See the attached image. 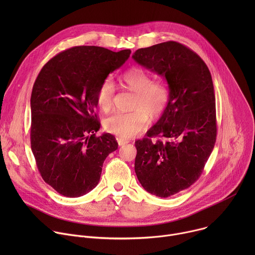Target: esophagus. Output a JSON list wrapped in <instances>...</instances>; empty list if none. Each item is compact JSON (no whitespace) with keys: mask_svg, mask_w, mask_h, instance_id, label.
Instances as JSON below:
<instances>
[{"mask_svg":"<svg viewBox=\"0 0 255 255\" xmlns=\"http://www.w3.org/2000/svg\"><path fill=\"white\" fill-rule=\"evenodd\" d=\"M129 141L128 140H125V139H121V138H119L118 139V144H119V146H123V145H125V144H127Z\"/></svg>","mask_w":255,"mask_h":255,"instance_id":"obj_1","label":"esophagus"}]
</instances>
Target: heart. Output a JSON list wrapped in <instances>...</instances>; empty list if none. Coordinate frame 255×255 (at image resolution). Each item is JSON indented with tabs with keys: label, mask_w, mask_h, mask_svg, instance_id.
I'll list each match as a JSON object with an SVG mask.
<instances>
[{
	"label": "heart",
	"mask_w": 255,
	"mask_h": 255,
	"mask_svg": "<svg viewBox=\"0 0 255 255\" xmlns=\"http://www.w3.org/2000/svg\"><path fill=\"white\" fill-rule=\"evenodd\" d=\"M126 87L136 94L133 109L130 113H116L105 120V129L116 136L129 139L147 128L149 119H159L169 102V90L160 82H154L152 77L140 67H132L122 77ZM115 83L111 78H106L97 92V102L104 111H109L113 106Z\"/></svg>",
	"instance_id": "b5f03b06"
}]
</instances>
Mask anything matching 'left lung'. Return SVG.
<instances>
[{
  "label": "left lung",
  "mask_w": 255,
  "mask_h": 255,
  "mask_svg": "<svg viewBox=\"0 0 255 255\" xmlns=\"http://www.w3.org/2000/svg\"><path fill=\"white\" fill-rule=\"evenodd\" d=\"M132 58L163 77L169 89L166 110L135 141V172L148 193L167 198L188 189L201 175L216 142V104L210 70L187 46L167 41L140 48Z\"/></svg>",
  "instance_id": "obj_1"
}]
</instances>
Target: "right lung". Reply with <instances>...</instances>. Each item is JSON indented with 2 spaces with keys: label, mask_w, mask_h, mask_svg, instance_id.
Masks as SVG:
<instances>
[{
  "label": "right lung",
  "mask_w": 255,
  "mask_h": 255,
  "mask_svg": "<svg viewBox=\"0 0 255 255\" xmlns=\"http://www.w3.org/2000/svg\"><path fill=\"white\" fill-rule=\"evenodd\" d=\"M130 53L72 47L52 57L34 83L31 149L45 183L62 196L77 198L95 189L106 157L118 148L112 134L96 136L97 92Z\"/></svg>",
  "instance_id": "1"
}]
</instances>
